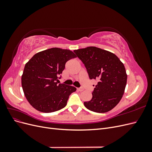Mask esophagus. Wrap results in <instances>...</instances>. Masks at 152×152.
I'll list each match as a JSON object with an SVG mask.
<instances>
[{
    "label": "esophagus",
    "mask_w": 152,
    "mask_h": 152,
    "mask_svg": "<svg viewBox=\"0 0 152 152\" xmlns=\"http://www.w3.org/2000/svg\"><path fill=\"white\" fill-rule=\"evenodd\" d=\"M77 90L79 91H83L84 89L83 88H77Z\"/></svg>",
    "instance_id": "34e87169"
}]
</instances>
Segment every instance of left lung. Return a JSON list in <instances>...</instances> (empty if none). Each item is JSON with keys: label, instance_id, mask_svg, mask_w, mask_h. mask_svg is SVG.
Returning <instances> with one entry per match:
<instances>
[{"label": "left lung", "instance_id": "left-lung-1", "mask_svg": "<svg viewBox=\"0 0 152 152\" xmlns=\"http://www.w3.org/2000/svg\"><path fill=\"white\" fill-rule=\"evenodd\" d=\"M84 64L90 79L98 80L93 98L85 102L91 111L105 113L119 103L125 91L127 75L125 66L113 53L96 47L73 50Z\"/></svg>", "mask_w": 152, "mask_h": 152}]
</instances>
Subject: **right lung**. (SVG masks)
<instances>
[{
  "mask_svg": "<svg viewBox=\"0 0 152 152\" xmlns=\"http://www.w3.org/2000/svg\"><path fill=\"white\" fill-rule=\"evenodd\" d=\"M70 50L53 48L35 54L26 63L21 85L29 103L39 112L50 113L65 107L75 87L58 84L66 63L76 58Z\"/></svg>",
  "mask_w": 152,
  "mask_h": 152,
  "instance_id": "1",
  "label": "right lung"
}]
</instances>
